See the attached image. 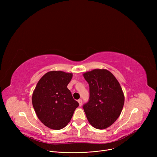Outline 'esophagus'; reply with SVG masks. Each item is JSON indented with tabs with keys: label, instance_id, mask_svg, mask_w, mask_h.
<instances>
[{
	"label": "esophagus",
	"instance_id": "1",
	"mask_svg": "<svg viewBox=\"0 0 157 157\" xmlns=\"http://www.w3.org/2000/svg\"><path fill=\"white\" fill-rule=\"evenodd\" d=\"M78 103H79V105L81 106V105H82V100H81V99H79V100L78 101Z\"/></svg>",
	"mask_w": 157,
	"mask_h": 157
}]
</instances>
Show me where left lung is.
Returning <instances> with one entry per match:
<instances>
[{
	"mask_svg": "<svg viewBox=\"0 0 157 157\" xmlns=\"http://www.w3.org/2000/svg\"><path fill=\"white\" fill-rule=\"evenodd\" d=\"M83 76L90 87L89 101L83 106L86 118L95 128H108L120 117L124 105L121 87L106 69H94Z\"/></svg>",
	"mask_w": 157,
	"mask_h": 157,
	"instance_id": "1",
	"label": "left lung"
}]
</instances>
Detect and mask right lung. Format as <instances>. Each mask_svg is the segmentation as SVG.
<instances>
[{"label": "right lung", "mask_w": 157, "mask_h": 157, "mask_svg": "<svg viewBox=\"0 0 157 157\" xmlns=\"http://www.w3.org/2000/svg\"><path fill=\"white\" fill-rule=\"evenodd\" d=\"M72 78V73L49 71L39 79L33 92L32 101L37 117L49 128L65 127L79 106L67 87Z\"/></svg>", "instance_id": "obj_1"}]
</instances>
